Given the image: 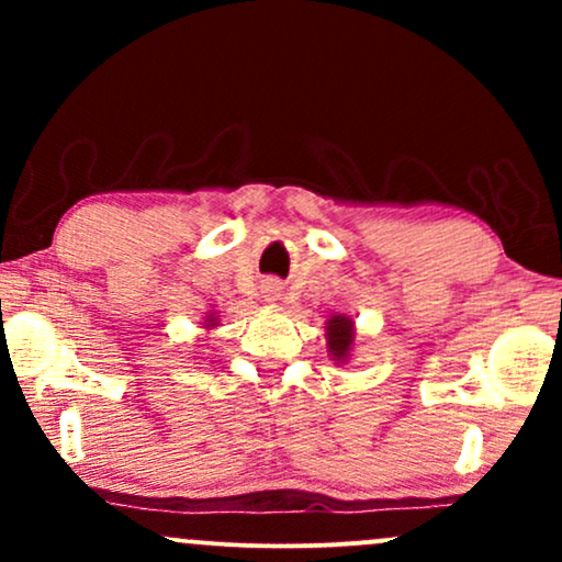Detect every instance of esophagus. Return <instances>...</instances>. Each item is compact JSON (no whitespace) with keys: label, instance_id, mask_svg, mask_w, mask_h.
<instances>
[{"label":"esophagus","instance_id":"esophagus-1","mask_svg":"<svg viewBox=\"0 0 562 562\" xmlns=\"http://www.w3.org/2000/svg\"><path fill=\"white\" fill-rule=\"evenodd\" d=\"M280 295H282L280 282H274V280L263 282V299H267V301H280Z\"/></svg>","mask_w":562,"mask_h":562}]
</instances>
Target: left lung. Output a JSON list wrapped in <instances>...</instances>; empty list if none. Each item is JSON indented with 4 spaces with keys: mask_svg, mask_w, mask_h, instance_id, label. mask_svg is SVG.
Listing matches in <instances>:
<instances>
[{
    "mask_svg": "<svg viewBox=\"0 0 562 562\" xmlns=\"http://www.w3.org/2000/svg\"><path fill=\"white\" fill-rule=\"evenodd\" d=\"M325 338H327V353L335 364H346L353 353V344H357V325L348 314H333L325 322Z\"/></svg>",
    "mask_w": 562,
    "mask_h": 562,
    "instance_id": "obj_1",
    "label": "left lung"
}]
</instances>
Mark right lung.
I'll return each mask as SVG.
<instances>
[{"label":"right lung","mask_w":562,"mask_h":562,"mask_svg":"<svg viewBox=\"0 0 562 562\" xmlns=\"http://www.w3.org/2000/svg\"><path fill=\"white\" fill-rule=\"evenodd\" d=\"M200 325H203V330H214V327H218V314L216 312H205V317H203V322H200Z\"/></svg>","instance_id":"right-lung-1"}]
</instances>
